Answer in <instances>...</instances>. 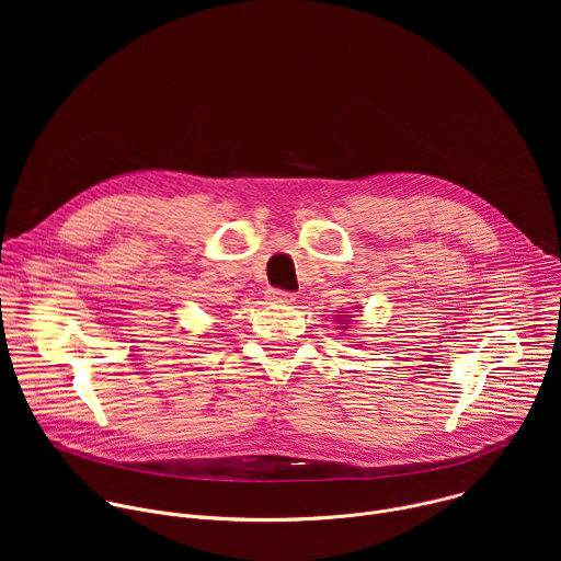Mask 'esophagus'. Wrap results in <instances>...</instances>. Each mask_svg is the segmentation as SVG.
Instances as JSON below:
<instances>
[{"mask_svg":"<svg viewBox=\"0 0 561 561\" xmlns=\"http://www.w3.org/2000/svg\"><path fill=\"white\" fill-rule=\"evenodd\" d=\"M266 297H268L271 301H275V304H290V301H295V295L288 293V290H282V288H271V290L266 293Z\"/></svg>","mask_w":561,"mask_h":561,"instance_id":"esophagus-1","label":"esophagus"}]
</instances>
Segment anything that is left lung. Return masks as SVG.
<instances>
[{
    "mask_svg": "<svg viewBox=\"0 0 561 561\" xmlns=\"http://www.w3.org/2000/svg\"><path fill=\"white\" fill-rule=\"evenodd\" d=\"M337 319H340V317H337ZM348 322H351V319H348ZM348 322H346V324H348Z\"/></svg>",
    "mask_w": 561,
    "mask_h": 561,
    "instance_id": "obj_1",
    "label": "left lung"
}]
</instances>
